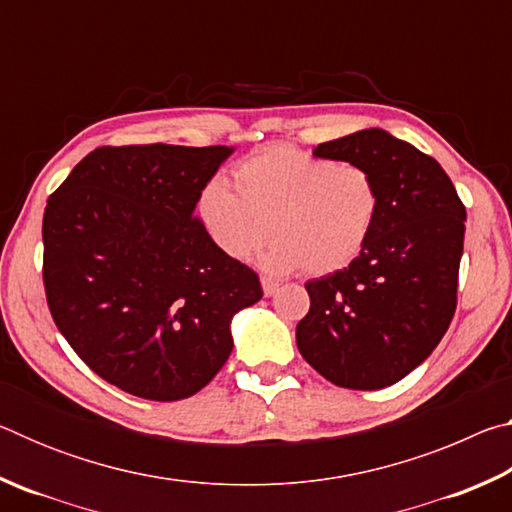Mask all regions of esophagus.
Returning <instances> with one entry per match:
<instances>
[{
	"mask_svg": "<svg viewBox=\"0 0 512 512\" xmlns=\"http://www.w3.org/2000/svg\"><path fill=\"white\" fill-rule=\"evenodd\" d=\"M262 289H264V296L271 298V296H275V291L280 289V284L273 282V280H266V277H262Z\"/></svg>",
	"mask_w": 512,
	"mask_h": 512,
	"instance_id": "34e87169",
	"label": "esophagus"
}]
</instances>
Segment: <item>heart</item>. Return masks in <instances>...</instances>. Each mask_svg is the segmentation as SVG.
<instances>
[{
  "label": "heart",
  "instance_id": "obj_1",
  "mask_svg": "<svg viewBox=\"0 0 512 512\" xmlns=\"http://www.w3.org/2000/svg\"><path fill=\"white\" fill-rule=\"evenodd\" d=\"M235 192L212 178L196 196V216L225 257L246 262L266 239L268 271L339 273L357 262L375 235L381 192L372 171L287 144L248 155Z\"/></svg>",
  "mask_w": 512,
  "mask_h": 512
}]
</instances>
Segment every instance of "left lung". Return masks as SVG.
<instances>
[{"label":"left lung","mask_w":512,"mask_h":512,"mask_svg":"<svg viewBox=\"0 0 512 512\" xmlns=\"http://www.w3.org/2000/svg\"><path fill=\"white\" fill-rule=\"evenodd\" d=\"M314 155L370 169L381 212L357 262L305 284L311 305L296 343L332 384L377 391L418 368L452 323L465 205L431 155L381 128L318 144Z\"/></svg>","instance_id":"1"}]
</instances>
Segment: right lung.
I'll list each match as a JSON object with an SVG mask.
<instances>
[{
  "label": "right lung",
  "mask_w": 512,
  "mask_h": 512,
  "mask_svg": "<svg viewBox=\"0 0 512 512\" xmlns=\"http://www.w3.org/2000/svg\"><path fill=\"white\" fill-rule=\"evenodd\" d=\"M228 146H101L76 164L42 219V280L60 334L108 384L176 402L232 352L230 320L262 298L194 214Z\"/></svg>",
  "instance_id": "add662e5"
}]
</instances>
